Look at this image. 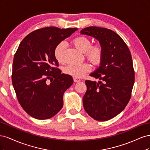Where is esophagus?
I'll list each match as a JSON object with an SVG mask.
<instances>
[{"label":"esophagus","mask_w":150,"mask_h":150,"mask_svg":"<svg viewBox=\"0 0 150 150\" xmlns=\"http://www.w3.org/2000/svg\"><path fill=\"white\" fill-rule=\"evenodd\" d=\"M73 80H74V83H78V82H79V81H81V79L79 78H75V77L73 78Z\"/></svg>","instance_id":"34e87169"}]
</instances>
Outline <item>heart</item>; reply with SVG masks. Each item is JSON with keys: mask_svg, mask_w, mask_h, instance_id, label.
<instances>
[{"mask_svg": "<svg viewBox=\"0 0 150 150\" xmlns=\"http://www.w3.org/2000/svg\"><path fill=\"white\" fill-rule=\"evenodd\" d=\"M72 43L74 46L82 52H85V55L94 64L99 63L101 60L103 50L100 44H94L91 46V40L85 36H78L76 38ZM66 45L64 42H61L56 46L54 51V55L59 63L64 62V53ZM91 70V66L87 62L81 64H69L64 68V72L75 78H80L86 72Z\"/></svg>", "mask_w": 150, "mask_h": 150, "instance_id": "obj_1", "label": "heart"}]
</instances>
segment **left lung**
<instances>
[{"mask_svg": "<svg viewBox=\"0 0 150 150\" xmlns=\"http://www.w3.org/2000/svg\"><path fill=\"white\" fill-rule=\"evenodd\" d=\"M80 33L97 39L103 50L99 67L89 74L100 81H85L83 106L94 120L108 121L120 114L131 98L134 83L131 54L122 39L110 29L91 26Z\"/></svg>", "mask_w": 150, "mask_h": 150, "instance_id": "left-lung-1", "label": "left lung"}]
</instances>
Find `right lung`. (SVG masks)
Listing matches in <instances>:
<instances>
[{"label":"right lung","mask_w":150,"mask_h":150,"mask_svg":"<svg viewBox=\"0 0 150 150\" xmlns=\"http://www.w3.org/2000/svg\"><path fill=\"white\" fill-rule=\"evenodd\" d=\"M77 30L56 27L35 30L22 40L17 50L12 64V84L22 108L35 119L51 118L63 106V94L73 79L61 74L54 51ZM52 77L53 81L47 84L46 81Z\"/></svg>","instance_id":"1"}]
</instances>
